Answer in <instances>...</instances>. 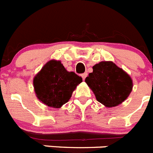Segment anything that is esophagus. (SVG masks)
I'll return each mask as SVG.
<instances>
[{"label":"esophagus","mask_w":153,"mask_h":153,"mask_svg":"<svg viewBox=\"0 0 153 153\" xmlns=\"http://www.w3.org/2000/svg\"><path fill=\"white\" fill-rule=\"evenodd\" d=\"M87 75H88V73H83V74H82V79H83V80H85V78H86Z\"/></svg>","instance_id":"34e87169"}]
</instances>
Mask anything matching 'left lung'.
I'll list each match as a JSON object with an SVG mask.
<instances>
[{
	"mask_svg": "<svg viewBox=\"0 0 153 153\" xmlns=\"http://www.w3.org/2000/svg\"><path fill=\"white\" fill-rule=\"evenodd\" d=\"M85 82L96 99L107 107H116L124 101L133 88L130 75L112 62L96 64Z\"/></svg>",
	"mask_w": 153,
	"mask_h": 153,
	"instance_id": "left-lung-1",
	"label": "left lung"
}]
</instances>
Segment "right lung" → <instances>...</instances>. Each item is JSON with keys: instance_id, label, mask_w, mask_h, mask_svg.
I'll use <instances>...</instances> for the list:
<instances>
[{"instance_id": "1", "label": "right lung", "mask_w": 153, "mask_h": 153, "mask_svg": "<svg viewBox=\"0 0 153 153\" xmlns=\"http://www.w3.org/2000/svg\"><path fill=\"white\" fill-rule=\"evenodd\" d=\"M82 78L68 71L60 61L48 62L33 79L37 97L49 107L59 108L67 103Z\"/></svg>"}]
</instances>
